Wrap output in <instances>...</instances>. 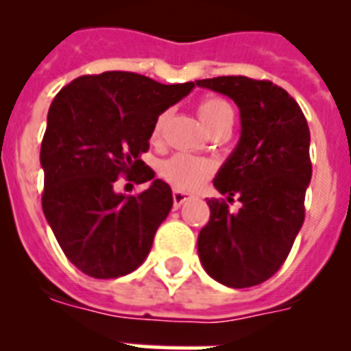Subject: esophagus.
<instances>
[{
	"label": "esophagus",
	"instance_id": "1",
	"mask_svg": "<svg viewBox=\"0 0 351 351\" xmlns=\"http://www.w3.org/2000/svg\"><path fill=\"white\" fill-rule=\"evenodd\" d=\"M172 198H173V207H181L182 204H184L186 200H188V198H191V195L190 193H184V191L173 190Z\"/></svg>",
	"mask_w": 351,
	"mask_h": 351
}]
</instances>
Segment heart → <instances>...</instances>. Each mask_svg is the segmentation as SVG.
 I'll return each mask as SVG.
<instances>
[{"label": "heart", "mask_w": 351, "mask_h": 351, "mask_svg": "<svg viewBox=\"0 0 351 351\" xmlns=\"http://www.w3.org/2000/svg\"><path fill=\"white\" fill-rule=\"evenodd\" d=\"M197 112L200 121L204 123L210 133H216L223 128H232L234 125V108L223 98L209 96L204 98L197 105ZM167 114H160L154 121L151 138L158 142L161 138L163 125H165ZM161 178L169 184H172L176 190L181 191H195L204 181L214 173V161L204 156H191V154H173L172 158L165 160L160 167Z\"/></svg>", "instance_id": "b5f03b06"}]
</instances>
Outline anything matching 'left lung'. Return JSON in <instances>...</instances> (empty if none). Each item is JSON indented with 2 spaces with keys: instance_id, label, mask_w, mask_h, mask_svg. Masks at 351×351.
<instances>
[{
  "instance_id": "obj_1",
  "label": "left lung",
  "mask_w": 351,
  "mask_h": 351,
  "mask_svg": "<svg viewBox=\"0 0 351 351\" xmlns=\"http://www.w3.org/2000/svg\"><path fill=\"white\" fill-rule=\"evenodd\" d=\"M235 101L241 138L214 178V188L243 204L237 213L210 198L209 223L198 234L207 274L230 288L267 281L280 271L304 223L311 181L309 128L299 104L271 80L243 75L197 80Z\"/></svg>"
}]
</instances>
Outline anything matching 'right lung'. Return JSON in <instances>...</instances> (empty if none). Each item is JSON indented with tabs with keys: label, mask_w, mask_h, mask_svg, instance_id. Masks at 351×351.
<instances>
[{
	"label": "right lung",
	"mask_w": 351,
	"mask_h": 351,
	"mask_svg": "<svg viewBox=\"0 0 351 351\" xmlns=\"http://www.w3.org/2000/svg\"><path fill=\"white\" fill-rule=\"evenodd\" d=\"M193 88L104 71L71 80L52 100L40 149L42 207L63 253L84 274L112 280L149 255L173 198L141 154L158 116ZM121 175L154 182L138 195L116 194Z\"/></svg>",
	"instance_id": "obj_1"
}]
</instances>
